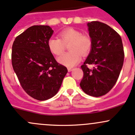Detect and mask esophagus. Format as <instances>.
<instances>
[{
	"mask_svg": "<svg viewBox=\"0 0 135 135\" xmlns=\"http://www.w3.org/2000/svg\"><path fill=\"white\" fill-rule=\"evenodd\" d=\"M72 70H73V69H72V68H71V67L68 68V71H69V72H71Z\"/></svg>",
	"mask_w": 135,
	"mask_h": 135,
	"instance_id": "34e87169",
	"label": "esophagus"
}]
</instances>
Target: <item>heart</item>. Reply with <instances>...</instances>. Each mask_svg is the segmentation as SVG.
I'll use <instances>...</instances> for the list:
<instances>
[{
	"mask_svg": "<svg viewBox=\"0 0 135 135\" xmlns=\"http://www.w3.org/2000/svg\"><path fill=\"white\" fill-rule=\"evenodd\" d=\"M59 39L50 37L48 41L50 52L55 56H60L65 49V45L69 43V52L64 54L57 59L58 61L69 67H72L80 61L81 55L85 56L92 48L90 37L83 35L78 30L67 28L59 33Z\"/></svg>",
	"mask_w": 135,
	"mask_h": 135,
	"instance_id": "b5f03b06",
	"label": "heart"
}]
</instances>
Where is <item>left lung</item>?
<instances>
[{"instance_id":"left-lung-1","label":"left lung","mask_w":135,"mask_h":135,"mask_svg":"<svg viewBox=\"0 0 135 135\" xmlns=\"http://www.w3.org/2000/svg\"><path fill=\"white\" fill-rule=\"evenodd\" d=\"M92 48L83 65L80 86L86 94L94 97L109 93L117 81L124 60L121 37L106 24L92 21L87 24ZM87 64L94 65L89 69Z\"/></svg>"}]
</instances>
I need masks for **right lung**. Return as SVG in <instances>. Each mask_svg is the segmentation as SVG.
Instances as JSON below:
<instances>
[{"instance_id":"obj_1","label":"right lung","mask_w":135,"mask_h":135,"mask_svg":"<svg viewBox=\"0 0 135 135\" xmlns=\"http://www.w3.org/2000/svg\"><path fill=\"white\" fill-rule=\"evenodd\" d=\"M53 32L49 26H32L18 35L12 46L11 63L20 84L29 96L40 101L57 93L68 72L48 47Z\"/></svg>"}]
</instances>
